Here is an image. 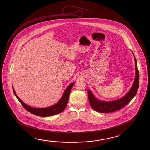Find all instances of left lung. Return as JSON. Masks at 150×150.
<instances>
[{
  "instance_id": "8db88e82",
  "label": "left lung",
  "mask_w": 150,
  "mask_h": 150,
  "mask_svg": "<svg viewBox=\"0 0 150 150\" xmlns=\"http://www.w3.org/2000/svg\"><path fill=\"white\" fill-rule=\"evenodd\" d=\"M135 61V75L132 86L129 91L122 98L113 101H103L99 100L94 96L91 91L87 90L89 102L94 110L100 113H110L118 110L129 103L135 96L139 85V73L137 67V60L133 52L131 51Z\"/></svg>"
}]
</instances>
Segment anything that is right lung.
Returning a JSON list of instances; mask_svg holds the SVG:
<instances>
[{
	"mask_svg": "<svg viewBox=\"0 0 150 150\" xmlns=\"http://www.w3.org/2000/svg\"><path fill=\"white\" fill-rule=\"evenodd\" d=\"M74 83L75 82L71 83L67 87L61 98L57 103L53 106L45 107V108H35L28 105L24 102H23L18 97L17 95L15 92V89L13 88V86H12V89H13V91L14 93V94L16 97L17 98L18 100L19 101V102L23 107L28 112H29L30 113H31L33 115L40 116V117H49V116L55 115L57 114L61 113L62 112L64 111L65 108L67 107V104L69 101V93Z\"/></svg>",
	"mask_w": 150,
	"mask_h": 150,
	"instance_id": "obj_1",
	"label": "right lung"
}]
</instances>
